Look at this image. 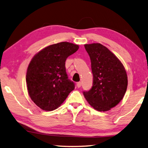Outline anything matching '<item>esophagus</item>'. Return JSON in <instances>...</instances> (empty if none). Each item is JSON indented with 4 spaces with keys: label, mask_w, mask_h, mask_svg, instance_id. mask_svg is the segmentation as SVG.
Returning <instances> with one entry per match:
<instances>
[{
    "label": "esophagus",
    "mask_w": 148,
    "mask_h": 148,
    "mask_svg": "<svg viewBox=\"0 0 148 148\" xmlns=\"http://www.w3.org/2000/svg\"><path fill=\"white\" fill-rule=\"evenodd\" d=\"M81 84H82V83H81V82H78L77 83V88H80L81 86Z\"/></svg>",
    "instance_id": "esophagus-1"
}]
</instances>
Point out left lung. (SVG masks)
Segmentation results:
<instances>
[{"instance_id": "left-lung-1", "label": "left lung", "mask_w": 148, "mask_h": 148, "mask_svg": "<svg viewBox=\"0 0 148 148\" xmlns=\"http://www.w3.org/2000/svg\"><path fill=\"white\" fill-rule=\"evenodd\" d=\"M84 46L91 60L93 86L83 95L97 111H109L120 102L126 92V70L117 56L101 44Z\"/></svg>"}]
</instances>
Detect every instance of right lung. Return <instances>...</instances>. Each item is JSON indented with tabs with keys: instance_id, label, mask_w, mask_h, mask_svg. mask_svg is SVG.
I'll use <instances>...</instances> for the list:
<instances>
[{
	"instance_id": "1",
	"label": "right lung",
	"mask_w": 148,
	"mask_h": 148,
	"mask_svg": "<svg viewBox=\"0 0 148 148\" xmlns=\"http://www.w3.org/2000/svg\"><path fill=\"white\" fill-rule=\"evenodd\" d=\"M79 48L71 42L56 43L45 47L31 60L26 74L27 90L30 99L42 110L58 108L74 90L65 65L68 56Z\"/></svg>"
}]
</instances>
